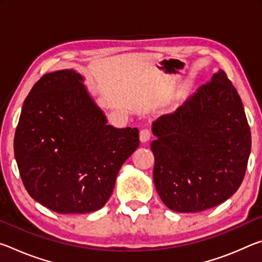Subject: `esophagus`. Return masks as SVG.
<instances>
[{
	"instance_id": "esophagus-1",
	"label": "esophagus",
	"mask_w": 262,
	"mask_h": 262,
	"mask_svg": "<svg viewBox=\"0 0 262 262\" xmlns=\"http://www.w3.org/2000/svg\"><path fill=\"white\" fill-rule=\"evenodd\" d=\"M151 132H150L149 129H147V128H144V129H142L140 132V140L142 143H145V142H148L150 139H151Z\"/></svg>"
}]
</instances>
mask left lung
<instances>
[{
    "label": "left lung",
    "instance_id": "left-lung-1",
    "mask_svg": "<svg viewBox=\"0 0 262 262\" xmlns=\"http://www.w3.org/2000/svg\"><path fill=\"white\" fill-rule=\"evenodd\" d=\"M154 183L167 208L209 209L237 192L251 152V130L236 88L223 70L152 127Z\"/></svg>",
    "mask_w": 262,
    "mask_h": 262
}]
</instances>
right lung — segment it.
<instances>
[{
    "mask_svg": "<svg viewBox=\"0 0 262 262\" xmlns=\"http://www.w3.org/2000/svg\"><path fill=\"white\" fill-rule=\"evenodd\" d=\"M74 70L45 74L31 89L14 150L31 198L57 214L100 209L140 145L137 128H114Z\"/></svg>",
    "mask_w": 262,
    "mask_h": 262,
    "instance_id": "add662e5",
    "label": "right lung"
}]
</instances>
